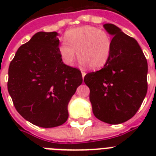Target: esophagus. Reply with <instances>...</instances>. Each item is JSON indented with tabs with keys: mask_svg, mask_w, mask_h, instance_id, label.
<instances>
[{
	"mask_svg": "<svg viewBox=\"0 0 156 156\" xmlns=\"http://www.w3.org/2000/svg\"><path fill=\"white\" fill-rule=\"evenodd\" d=\"M81 72H82V76H83V78H84V76L86 75L85 71H84V70H81Z\"/></svg>",
	"mask_w": 156,
	"mask_h": 156,
	"instance_id": "34e87169",
	"label": "esophagus"
}]
</instances>
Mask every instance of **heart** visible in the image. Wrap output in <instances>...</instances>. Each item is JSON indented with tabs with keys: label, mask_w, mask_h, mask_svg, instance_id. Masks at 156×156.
<instances>
[{
	"label": "heart",
	"mask_w": 156,
	"mask_h": 156,
	"mask_svg": "<svg viewBox=\"0 0 156 156\" xmlns=\"http://www.w3.org/2000/svg\"><path fill=\"white\" fill-rule=\"evenodd\" d=\"M66 42L59 45L58 52L65 65L73 66L77 52L80 62L93 69L104 67L113 48L111 35L93 26H83L67 30Z\"/></svg>",
	"instance_id": "1"
}]
</instances>
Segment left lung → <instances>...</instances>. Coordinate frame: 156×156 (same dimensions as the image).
<instances>
[{"label": "left lung", "instance_id": "obj_1", "mask_svg": "<svg viewBox=\"0 0 156 156\" xmlns=\"http://www.w3.org/2000/svg\"><path fill=\"white\" fill-rule=\"evenodd\" d=\"M104 27L113 36L112 52L104 68L87 73L84 82L95 117L116 125L132 118L147 95V61L133 38L111 23Z\"/></svg>", "mask_w": 156, "mask_h": 156}]
</instances>
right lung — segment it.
<instances>
[{"mask_svg": "<svg viewBox=\"0 0 156 156\" xmlns=\"http://www.w3.org/2000/svg\"><path fill=\"white\" fill-rule=\"evenodd\" d=\"M57 33L40 31L18 49L9 67L13 105L27 121L52 128L68 119V104L83 83L78 69L63 63Z\"/></svg>", "mask_w": 156, "mask_h": 156, "instance_id": "1", "label": "right lung"}]
</instances>
